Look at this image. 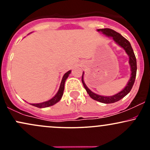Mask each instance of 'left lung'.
<instances>
[{
  "mask_svg": "<svg viewBox=\"0 0 150 150\" xmlns=\"http://www.w3.org/2000/svg\"><path fill=\"white\" fill-rule=\"evenodd\" d=\"M98 32H102L103 34L106 35L108 37H111L113 39L115 42L118 45L121 46L123 49L125 50V51L126 52L127 54L129 56V64L130 65V71H131V74H130V80L127 83L126 86L125 87V88L123 90L120 91V92L117 93V94H114L113 96H110V97H106V96H101L99 94H95L89 89L88 87H87V85H85V82L83 80V75L84 73H82V82L83 84L84 87H85L87 92L88 93L92 99L94 100L98 101L99 102L104 103V104H111V103L116 102V101L120 100L121 99H123V97H125L127 94L131 90L132 86L134 85V82H135V77H136V73H137V61H136V58L135 56V53L133 52V50L131 45H130V43L125 38H124L121 34H120L118 32H116V31L111 30V29L108 28H105V29H99L97 30Z\"/></svg>",
  "mask_w": 150,
  "mask_h": 150,
  "instance_id": "1",
  "label": "left lung"
}]
</instances>
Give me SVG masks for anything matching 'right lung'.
Masks as SVG:
<instances>
[{"mask_svg": "<svg viewBox=\"0 0 150 150\" xmlns=\"http://www.w3.org/2000/svg\"><path fill=\"white\" fill-rule=\"evenodd\" d=\"M70 73H71V70H69V71H68L66 73L64 74L63 78H62V81H61V85H60L59 89H58V92L56 93V95H55L52 99H51L49 101H44V102H42V103H39V104H30L38 108H46V107H49V106H53V105H54L55 104H56V103L58 102V101L61 100L62 96H63V94L65 80H66V79L68 78V77L69 76Z\"/></svg>", "mask_w": 150, "mask_h": 150, "instance_id": "1", "label": "right lung"}]
</instances>
